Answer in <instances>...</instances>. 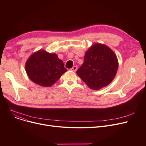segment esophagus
<instances>
[{
  "label": "esophagus",
  "instance_id": "esophagus-1",
  "mask_svg": "<svg viewBox=\"0 0 146 146\" xmlns=\"http://www.w3.org/2000/svg\"><path fill=\"white\" fill-rule=\"evenodd\" d=\"M77 69H78L77 66H73L72 68H70V70L73 71V72H76V70H77Z\"/></svg>",
  "mask_w": 146,
  "mask_h": 146
}]
</instances>
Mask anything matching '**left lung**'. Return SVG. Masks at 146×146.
Instances as JSON below:
<instances>
[{"label":"left lung","instance_id":"1","mask_svg":"<svg viewBox=\"0 0 146 146\" xmlns=\"http://www.w3.org/2000/svg\"><path fill=\"white\" fill-rule=\"evenodd\" d=\"M118 68L115 54L106 45L96 43L86 52L84 62L76 73L90 89L99 90L113 80Z\"/></svg>","mask_w":146,"mask_h":146}]
</instances>
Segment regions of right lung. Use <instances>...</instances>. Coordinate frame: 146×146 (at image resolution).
<instances>
[{
    "mask_svg": "<svg viewBox=\"0 0 146 146\" xmlns=\"http://www.w3.org/2000/svg\"><path fill=\"white\" fill-rule=\"evenodd\" d=\"M25 70L31 80L43 87L51 86L67 71L56 54L44 50L38 51L29 57Z\"/></svg>",
    "mask_w": 146,
    "mask_h": 146,
    "instance_id": "1",
    "label": "right lung"
}]
</instances>
